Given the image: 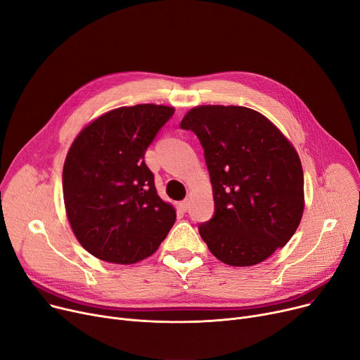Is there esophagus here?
<instances>
[{
	"label": "esophagus",
	"instance_id": "obj_1",
	"mask_svg": "<svg viewBox=\"0 0 360 360\" xmlns=\"http://www.w3.org/2000/svg\"><path fill=\"white\" fill-rule=\"evenodd\" d=\"M179 209H181L182 212H186L188 209H190V200H184V201H181V202H179Z\"/></svg>",
	"mask_w": 360,
	"mask_h": 360
}]
</instances>
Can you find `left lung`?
Returning a JSON list of instances; mask_svg holds the SVG:
<instances>
[{
    "instance_id": "obj_1",
    "label": "left lung",
    "mask_w": 360,
    "mask_h": 360,
    "mask_svg": "<svg viewBox=\"0 0 360 360\" xmlns=\"http://www.w3.org/2000/svg\"><path fill=\"white\" fill-rule=\"evenodd\" d=\"M179 127L204 148L214 213L198 232L212 254L248 267L285 247L304 213V172L286 137L243 106H198Z\"/></svg>"
}]
</instances>
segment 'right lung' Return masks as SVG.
<instances>
[{"instance_id": "right-lung-1", "label": "right lung", "mask_w": 360, "mask_h": 360, "mask_svg": "<svg viewBox=\"0 0 360 360\" xmlns=\"http://www.w3.org/2000/svg\"><path fill=\"white\" fill-rule=\"evenodd\" d=\"M175 109L136 105L87 125L67 155L63 191L71 229L99 259L134 264L153 254L176 213L162 201L144 162L148 146Z\"/></svg>"}]
</instances>
